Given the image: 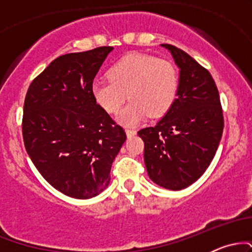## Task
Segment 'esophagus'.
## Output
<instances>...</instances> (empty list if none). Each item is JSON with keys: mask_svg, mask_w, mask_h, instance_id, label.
<instances>
[{"mask_svg": "<svg viewBox=\"0 0 252 252\" xmlns=\"http://www.w3.org/2000/svg\"><path fill=\"white\" fill-rule=\"evenodd\" d=\"M126 136H128V137H132V136L136 135V131H135V130H132V129H126Z\"/></svg>", "mask_w": 252, "mask_h": 252, "instance_id": "34e87169", "label": "esophagus"}]
</instances>
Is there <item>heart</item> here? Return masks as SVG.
<instances>
[{
	"label": "heart",
	"mask_w": 252,
	"mask_h": 252,
	"mask_svg": "<svg viewBox=\"0 0 252 252\" xmlns=\"http://www.w3.org/2000/svg\"><path fill=\"white\" fill-rule=\"evenodd\" d=\"M110 82H96L92 96L108 114H117L126 94L128 105L117 121L124 126H136L148 115L160 117L174 103L179 89V74L172 63L154 56L130 53L109 68Z\"/></svg>",
	"instance_id": "1"
}]
</instances>
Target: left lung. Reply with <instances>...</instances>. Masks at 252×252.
I'll return each instance as SVG.
<instances>
[{"label":"left lung","instance_id":"1","mask_svg":"<svg viewBox=\"0 0 252 252\" xmlns=\"http://www.w3.org/2000/svg\"><path fill=\"white\" fill-rule=\"evenodd\" d=\"M179 67L176 99L154 126L141 129L144 163L153 182L180 190L204 174L224 129L220 98L206 68L175 46L162 43Z\"/></svg>","mask_w":252,"mask_h":252}]
</instances>
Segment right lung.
<instances>
[{"label": "right lung", "mask_w": 252, "mask_h": 252, "mask_svg": "<svg viewBox=\"0 0 252 252\" xmlns=\"http://www.w3.org/2000/svg\"><path fill=\"white\" fill-rule=\"evenodd\" d=\"M114 47L57 58L26 94L22 135L32 162L63 194L90 199L110 184L126 136L92 96V83Z\"/></svg>", "instance_id": "right-lung-1"}]
</instances>
